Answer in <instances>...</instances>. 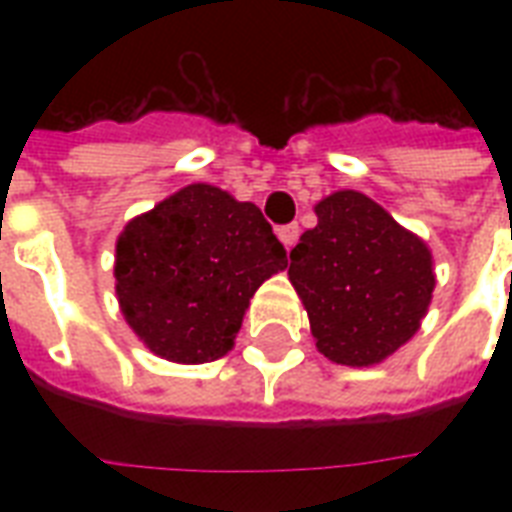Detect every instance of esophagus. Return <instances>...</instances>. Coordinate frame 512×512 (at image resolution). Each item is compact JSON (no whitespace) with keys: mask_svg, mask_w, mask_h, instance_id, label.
Returning a JSON list of instances; mask_svg holds the SVG:
<instances>
[{"mask_svg":"<svg viewBox=\"0 0 512 512\" xmlns=\"http://www.w3.org/2000/svg\"><path fill=\"white\" fill-rule=\"evenodd\" d=\"M276 233H279L281 244H284V247H287V249H292V247H295L297 236H300V225H297V223L281 225V228Z\"/></svg>","mask_w":512,"mask_h":512,"instance_id":"obj_1","label":"esophagus"}]
</instances>
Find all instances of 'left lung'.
I'll return each mask as SVG.
<instances>
[{
	"label": "left lung",
	"mask_w": 512,
	"mask_h": 512,
	"mask_svg": "<svg viewBox=\"0 0 512 512\" xmlns=\"http://www.w3.org/2000/svg\"><path fill=\"white\" fill-rule=\"evenodd\" d=\"M316 217L289 252V281L316 348L335 364H380L428 313L436 287L430 249L358 191L321 199Z\"/></svg>",
	"instance_id": "1"
}]
</instances>
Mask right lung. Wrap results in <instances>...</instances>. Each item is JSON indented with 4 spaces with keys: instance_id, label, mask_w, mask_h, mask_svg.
<instances>
[{
    "instance_id": "right-lung-1",
    "label": "right lung",
    "mask_w": 512,
    "mask_h": 512,
    "mask_svg": "<svg viewBox=\"0 0 512 512\" xmlns=\"http://www.w3.org/2000/svg\"><path fill=\"white\" fill-rule=\"evenodd\" d=\"M284 268L287 249L255 204L193 183L124 225L116 297L148 350L204 364L233 348L249 297Z\"/></svg>"
}]
</instances>
